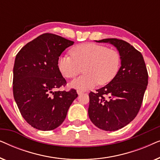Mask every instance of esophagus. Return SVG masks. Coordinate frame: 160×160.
<instances>
[{
	"label": "esophagus",
	"instance_id": "esophagus-1",
	"mask_svg": "<svg viewBox=\"0 0 160 160\" xmlns=\"http://www.w3.org/2000/svg\"><path fill=\"white\" fill-rule=\"evenodd\" d=\"M76 92H77V94H78V95H82V94L84 93V92L82 91V90H79V89H78V90L76 91Z\"/></svg>",
	"mask_w": 160,
	"mask_h": 160
}]
</instances>
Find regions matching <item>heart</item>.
Segmentation results:
<instances>
[{"label":"heart","instance_id":"heart-1","mask_svg":"<svg viewBox=\"0 0 160 160\" xmlns=\"http://www.w3.org/2000/svg\"><path fill=\"white\" fill-rule=\"evenodd\" d=\"M71 55L59 57L58 67L65 78H73L82 71L81 76L70 83V87L86 90L98 84H106L117 75L121 65V57L117 51L93 43L76 46Z\"/></svg>","mask_w":160,"mask_h":160}]
</instances>
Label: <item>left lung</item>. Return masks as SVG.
Wrapping results in <instances>:
<instances>
[{
	"label": "left lung",
	"instance_id": "8db88e82",
	"mask_svg": "<svg viewBox=\"0 0 160 160\" xmlns=\"http://www.w3.org/2000/svg\"><path fill=\"white\" fill-rule=\"evenodd\" d=\"M111 43L121 57L117 75L106 86L89 94V117L98 128L115 131L132 121L141 108L148 85V73L143 55L123 40L95 41Z\"/></svg>",
	"mask_w": 160,
	"mask_h": 160
}]
</instances>
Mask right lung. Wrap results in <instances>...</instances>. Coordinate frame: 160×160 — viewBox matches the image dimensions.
Instances as JSON below:
<instances>
[{
    "label": "right lung",
    "mask_w": 160,
    "mask_h": 160,
    "mask_svg": "<svg viewBox=\"0 0 160 160\" xmlns=\"http://www.w3.org/2000/svg\"><path fill=\"white\" fill-rule=\"evenodd\" d=\"M74 43L60 36L44 33L28 43L17 54L13 69V93L25 121L39 130H52L62 123L75 89L55 91L66 81L58 67L59 57Z\"/></svg>",
    "instance_id": "obj_1"
}]
</instances>
